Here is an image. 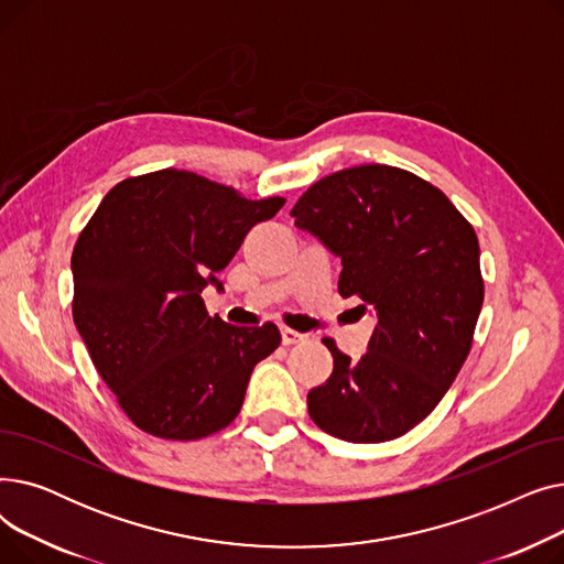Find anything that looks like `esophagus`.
I'll return each instance as SVG.
<instances>
[{"label":"esophagus","instance_id":"esophagus-1","mask_svg":"<svg viewBox=\"0 0 564 564\" xmlns=\"http://www.w3.org/2000/svg\"><path fill=\"white\" fill-rule=\"evenodd\" d=\"M304 338H306L304 334L294 332V329H288V327L281 329V340H283V345H297V343H302Z\"/></svg>","mask_w":564,"mask_h":564}]
</instances>
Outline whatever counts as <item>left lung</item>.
Segmentation results:
<instances>
[{
	"instance_id": "8db88e82",
	"label": "left lung",
	"mask_w": 564,
	"mask_h": 564,
	"mask_svg": "<svg viewBox=\"0 0 564 564\" xmlns=\"http://www.w3.org/2000/svg\"><path fill=\"white\" fill-rule=\"evenodd\" d=\"M290 215L340 258V297H359L377 315L359 361L322 340L334 372L308 393L313 423L351 443L406 434L470 351L485 300L476 230L438 187L387 164L322 177Z\"/></svg>"
}]
</instances>
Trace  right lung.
Instances as JSON below:
<instances>
[{"label": "right lung", "mask_w": 564, "mask_h": 564, "mask_svg": "<svg viewBox=\"0 0 564 564\" xmlns=\"http://www.w3.org/2000/svg\"><path fill=\"white\" fill-rule=\"evenodd\" d=\"M281 196L249 200L192 171L162 169L107 192L73 249V319L91 361L143 432L196 441L235 421L272 322L232 327L200 290L272 219Z\"/></svg>", "instance_id": "right-lung-1"}]
</instances>
